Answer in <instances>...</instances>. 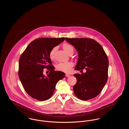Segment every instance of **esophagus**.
Wrapping results in <instances>:
<instances>
[{"label":"esophagus","mask_w":129,"mask_h":129,"mask_svg":"<svg viewBox=\"0 0 129 129\" xmlns=\"http://www.w3.org/2000/svg\"><path fill=\"white\" fill-rule=\"evenodd\" d=\"M66 76L69 77H70V75L69 74H66Z\"/></svg>","instance_id":"esophagus-1"}]
</instances>
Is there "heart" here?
I'll return each instance as SVG.
<instances>
[{"label":"heart","instance_id":"b5f03b06","mask_svg":"<svg viewBox=\"0 0 129 129\" xmlns=\"http://www.w3.org/2000/svg\"><path fill=\"white\" fill-rule=\"evenodd\" d=\"M62 47L68 54L70 55L71 54L74 53V47L71 44L68 43H64L62 45ZM55 50V47H54L50 51L49 53V58L51 60L54 59V55ZM73 66L74 64L72 62L60 63L56 65V68L58 71L65 73H69Z\"/></svg>","mask_w":129,"mask_h":129}]
</instances>
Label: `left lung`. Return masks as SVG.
I'll return each mask as SVG.
<instances>
[{
	"label": "left lung",
	"instance_id": "left-lung-1",
	"mask_svg": "<svg viewBox=\"0 0 129 129\" xmlns=\"http://www.w3.org/2000/svg\"><path fill=\"white\" fill-rule=\"evenodd\" d=\"M66 41L76 50L78 58L75 70L85 69V73L74 74L77 82L73 89L75 96L87 101L97 96L108 79L109 61L101 45L92 39L68 38Z\"/></svg>",
	"mask_w": 129,
	"mask_h": 129
}]
</instances>
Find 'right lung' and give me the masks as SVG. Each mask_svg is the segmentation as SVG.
<instances>
[{
    "mask_svg": "<svg viewBox=\"0 0 129 129\" xmlns=\"http://www.w3.org/2000/svg\"><path fill=\"white\" fill-rule=\"evenodd\" d=\"M65 40L64 38H42L34 40L27 46L19 61L18 76L26 92L38 101L47 100L52 96L58 81L65 75L55 71L49 58L50 51ZM50 73L45 76L43 69Z\"/></svg>",
    "mask_w": 129,
    "mask_h": 129,
    "instance_id": "add662e5",
    "label": "right lung"
}]
</instances>
